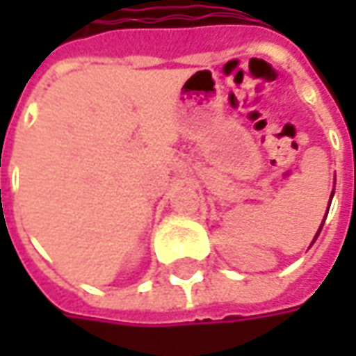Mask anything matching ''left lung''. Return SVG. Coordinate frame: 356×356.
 <instances>
[{
  "instance_id": "obj_1",
  "label": "left lung",
  "mask_w": 356,
  "mask_h": 356,
  "mask_svg": "<svg viewBox=\"0 0 356 356\" xmlns=\"http://www.w3.org/2000/svg\"><path fill=\"white\" fill-rule=\"evenodd\" d=\"M333 194H335V188H333ZM333 194H331V200H333ZM331 200H329V206H331ZM327 213H329V210H327ZM325 218H327V216H325ZM323 224H325V220H323V222H321V226H319V232H317V236H319V234H321V227H323ZM317 236H315V238H313V241H315V239H317ZM313 241H311V243H313Z\"/></svg>"
}]
</instances>
